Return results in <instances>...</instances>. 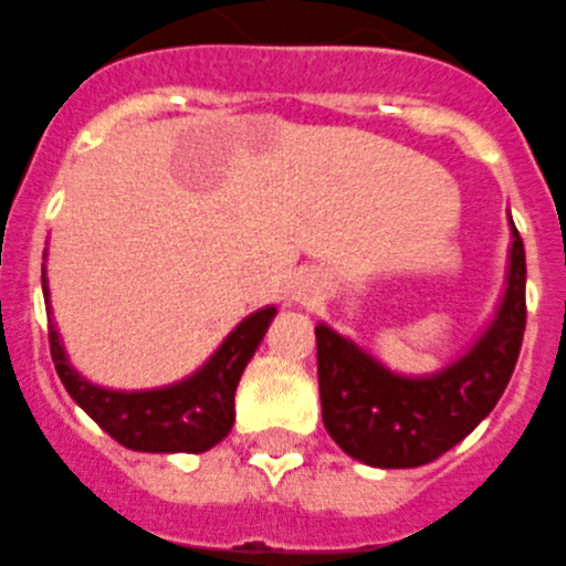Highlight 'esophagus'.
Segmentation results:
<instances>
[{"label": "esophagus", "instance_id": "esophagus-1", "mask_svg": "<svg viewBox=\"0 0 566 566\" xmlns=\"http://www.w3.org/2000/svg\"><path fill=\"white\" fill-rule=\"evenodd\" d=\"M298 298H304V290H298Z\"/></svg>", "mask_w": 566, "mask_h": 566}]
</instances>
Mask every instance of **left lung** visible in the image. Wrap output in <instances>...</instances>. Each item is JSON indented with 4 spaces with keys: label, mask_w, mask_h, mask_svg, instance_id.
I'll return each mask as SVG.
<instances>
[{
    "label": "left lung",
    "mask_w": 566,
    "mask_h": 566,
    "mask_svg": "<svg viewBox=\"0 0 566 566\" xmlns=\"http://www.w3.org/2000/svg\"><path fill=\"white\" fill-rule=\"evenodd\" d=\"M513 228L507 290L484 336L453 365L432 376L407 378L378 365L370 353L316 327L322 419L331 439L353 459L385 470L421 467L488 419L518 361L527 324V262Z\"/></svg>",
    "instance_id": "1"
}]
</instances>
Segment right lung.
Returning a JSON list of instances; mask_svg holds the SVG:
<instances>
[{"mask_svg":"<svg viewBox=\"0 0 566 566\" xmlns=\"http://www.w3.org/2000/svg\"><path fill=\"white\" fill-rule=\"evenodd\" d=\"M42 290L48 298V279L42 273ZM276 307H262L244 318L208 358V365L179 385L159 390L119 392L91 385L78 376L59 342L56 327H48L51 358L71 399L91 416L111 439L139 453H205L224 439L233 427V396L244 367L268 333Z\"/></svg>","mask_w":566,"mask_h":566,"instance_id":"obj_1","label":"right lung"}]
</instances>
